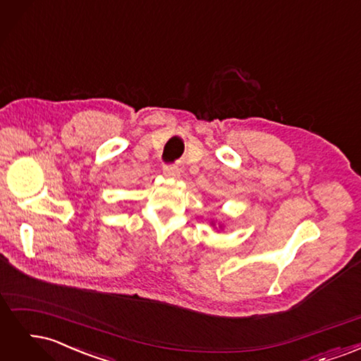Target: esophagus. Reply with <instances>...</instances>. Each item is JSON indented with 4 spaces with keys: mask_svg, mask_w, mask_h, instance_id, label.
<instances>
[{
    "mask_svg": "<svg viewBox=\"0 0 361 361\" xmlns=\"http://www.w3.org/2000/svg\"><path fill=\"white\" fill-rule=\"evenodd\" d=\"M162 173H164V176L173 178V179H176V178L180 176V170H179L178 166H164Z\"/></svg>",
    "mask_w": 361,
    "mask_h": 361,
    "instance_id": "esophagus-1",
    "label": "esophagus"
}]
</instances>
